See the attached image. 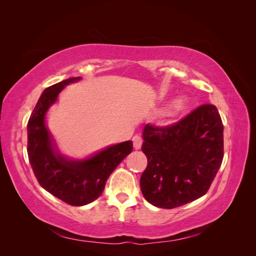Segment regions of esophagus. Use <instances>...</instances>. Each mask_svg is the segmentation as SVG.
<instances>
[{"label":"esophagus","instance_id":"obj_1","mask_svg":"<svg viewBox=\"0 0 256 256\" xmlns=\"http://www.w3.org/2000/svg\"><path fill=\"white\" fill-rule=\"evenodd\" d=\"M132 142H134V150H140L142 146V143H143V138L140 136H134L132 138Z\"/></svg>","mask_w":256,"mask_h":256}]
</instances>
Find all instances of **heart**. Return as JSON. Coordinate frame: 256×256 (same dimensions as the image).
<instances>
[{"instance_id":"1","label":"heart","mask_w":256,"mask_h":256,"mask_svg":"<svg viewBox=\"0 0 256 256\" xmlns=\"http://www.w3.org/2000/svg\"><path fill=\"white\" fill-rule=\"evenodd\" d=\"M188 106H189V99L186 96H182L180 98L175 99L174 102L171 104V106H170L168 114L172 116L180 114L187 109Z\"/></svg>"}]
</instances>
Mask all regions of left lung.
Masks as SVG:
<instances>
[{
    "mask_svg": "<svg viewBox=\"0 0 256 256\" xmlns=\"http://www.w3.org/2000/svg\"><path fill=\"white\" fill-rule=\"evenodd\" d=\"M142 136L147 166L140 187L147 202L171 209L205 194L223 159V125L214 106H200L168 127L147 124Z\"/></svg>",
    "mask_w": 256,
    "mask_h": 256,
    "instance_id": "1",
    "label": "left lung"
}]
</instances>
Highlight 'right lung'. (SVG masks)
Returning a JSON list of instances; mask_svg holds the SVG:
<instances>
[{"label": "right lung", "mask_w": 256, "mask_h": 256, "mask_svg": "<svg viewBox=\"0 0 256 256\" xmlns=\"http://www.w3.org/2000/svg\"><path fill=\"white\" fill-rule=\"evenodd\" d=\"M80 80L81 76L69 78L46 88L28 122V154L38 182L72 206L90 204L102 196L108 178L134 150L132 141H125L85 159H70L58 150L46 124V115L64 88Z\"/></svg>", "instance_id": "1"}]
</instances>
